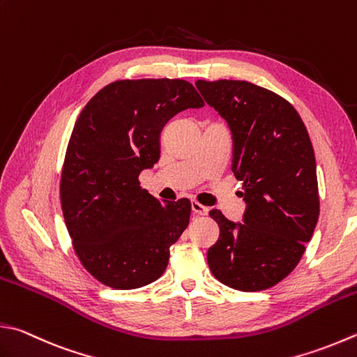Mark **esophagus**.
<instances>
[{"label":"esophagus","instance_id":"34e87169","mask_svg":"<svg viewBox=\"0 0 357 357\" xmlns=\"http://www.w3.org/2000/svg\"><path fill=\"white\" fill-rule=\"evenodd\" d=\"M191 210H192V213L199 214V216H206L208 211H210L206 206L200 205L199 202H191Z\"/></svg>","mask_w":357,"mask_h":357}]
</instances>
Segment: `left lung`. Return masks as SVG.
Listing matches in <instances>:
<instances>
[{
    "instance_id": "obj_1",
    "label": "left lung",
    "mask_w": 357,
    "mask_h": 357,
    "mask_svg": "<svg viewBox=\"0 0 357 357\" xmlns=\"http://www.w3.org/2000/svg\"><path fill=\"white\" fill-rule=\"evenodd\" d=\"M196 86L230 127L231 171L244 183L245 202L242 222L210 211L220 233L208 248V266L228 287L264 291L294 271L317 225L312 143L297 110L271 90L225 79Z\"/></svg>"
}]
</instances>
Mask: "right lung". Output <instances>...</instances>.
<instances>
[{
	"label": "right lung",
	"mask_w": 357,
	"mask_h": 357,
	"mask_svg": "<svg viewBox=\"0 0 357 357\" xmlns=\"http://www.w3.org/2000/svg\"><path fill=\"white\" fill-rule=\"evenodd\" d=\"M204 100L181 79L116 80L98 91L74 124L60 200L82 266L113 289L158 280L169 247L190 224L191 202L163 204L139 186L141 171L160 160L167 121Z\"/></svg>",
	"instance_id": "add662e5"
}]
</instances>
